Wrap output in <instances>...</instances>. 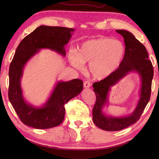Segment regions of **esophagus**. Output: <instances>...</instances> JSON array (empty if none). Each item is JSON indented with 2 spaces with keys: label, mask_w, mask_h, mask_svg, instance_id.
I'll return each mask as SVG.
<instances>
[{
  "label": "esophagus",
  "mask_w": 159,
  "mask_h": 159,
  "mask_svg": "<svg viewBox=\"0 0 159 159\" xmlns=\"http://www.w3.org/2000/svg\"><path fill=\"white\" fill-rule=\"evenodd\" d=\"M83 85H84V87H85V88L88 89V88H89V87H91V84H90V83L89 81H87H87L84 82Z\"/></svg>",
  "instance_id": "esophagus-1"
}]
</instances>
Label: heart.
<instances>
[{
	"label": "heart",
	"mask_w": 159,
	"mask_h": 159,
	"mask_svg": "<svg viewBox=\"0 0 159 159\" xmlns=\"http://www.w3.org/2000/svg\"><path fill=\"white\" fill-rule=\"evenodd\" d=\"M125 54L126 48L122 42L102 37L83 42L78 52L70 54L69 60L71 65L79 70L84 69V63H89L91 76L100 80L116 72L122 63Z\"/></svg>",
	"instance_id": "obj_1"
}]
</instances>
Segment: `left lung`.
Returning a JSON list of instances; mask_svg holds the SVG:
<instances>
[{"label":"left lung","instance_id":"left-lung-1","mask_svg":"<svg viewBox=\"0 0 159 159\" xmlns=\"http://www.w3.org/2000/svg\"><path fill=\"white\" fill-rule=\"evenodd\" d=\"M124 38L126 54L122 63L116 72L107 79L93 84L96 96L93 109V121L96 126L107 131L122 130L136 123L150 98L152 80L154 76L152 64L148 59L145 47L133 33L126 30H116ZM135 72L140 79L139 99L134 111L126 116H113L107 114L103 109L108 106L111 87L128 73Z\"/></svg>","mask_w":159,"mask_h":159}]
</instances>
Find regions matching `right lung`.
<instances>
[{
	"label": "right lung",
	"instance_id": "obj_1",
	"mask_svg": "<svg viewBox=\"0 0 159 159\" xmlns=\"http://www.w3.org/2000/svg\"><path fill=\"white\" fill-rule=\"evenodd\" d=\"M74 29L41 25L24 38L16 48L9 71V100L20 120L36 129H47L62 123L65 116L64 105L77 96L83 89L80 79L59 80L42 105L36 107L26 100L21 87L25 66L42 49H48L66 57V45Z\"/></svg>",
	"mask_w": 159,
	"mask_h": 159
}]
</instances>
